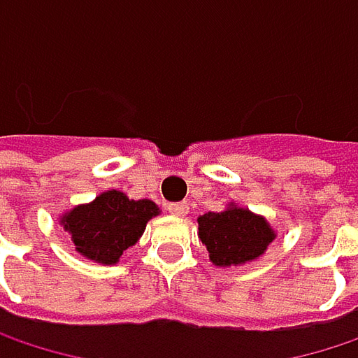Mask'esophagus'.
I'll return each instance as SVG.
<instances>
[{"label":"esophagus","instance_id":"esophagus-1","mask_svg":"<svg viewBox=\"0 0 358 358\" xmlns=\"http://www.w3.org/2000/svg\"><path fill=\"white\" fill-rule=\"evenodd\" d=\"M168 211L172 215H184V213H188V203H172V205H168Z\"/></svg>","mask_w":358,"mask_h":358}]
</instances>
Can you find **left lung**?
Instances as JSON below:
<instances>
[{
  "label": "left lung",
  "mask_w": 358,
  "mask_h": 358,
  "mask_svg": "<svg viewBox=\"0 0 358 358\" xmlns=\"http://www.w3.org/2000/svg\"><path fill=\"white\" fill-rule=\"evenodd\" d=\"M199 238L215 265L230 267L261 257L275 232L263 215L230 205L220 213L209 211L199 217Z\"/></svg>",
  "instance_id": "obj_1"
}]
</instances>
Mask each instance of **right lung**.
<instances>
[{
	"label": "right lung",
	"instance_id": "add662e5",
	"mask_svg": "<svg viewBox=\"0 0 358 358\" xmlns=\"http://www.w3.org/2000/svg\"><path fill=\"white\" fill-rule=\"evenodd\" d=\"M155 215H159V207L153 201H134L120 190H106L95 201L64 213L59 224L83 257L113 265L124 250L136 245Z\"/></svg>",
	"mask_w": 358,
	"mask_h": 358
}]
</instances>
